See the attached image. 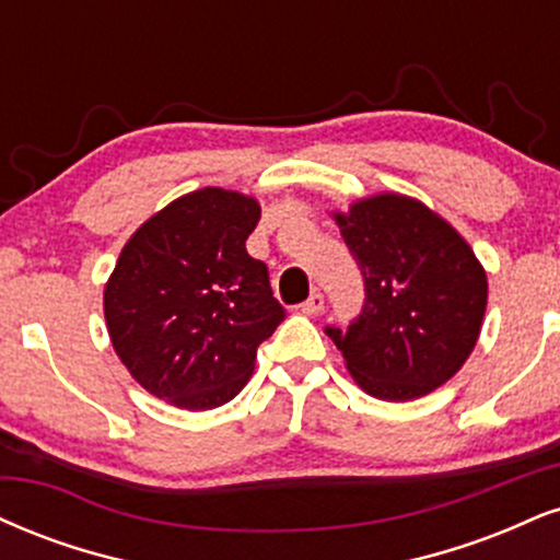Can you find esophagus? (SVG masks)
Segmentation results:
<instances>
[{
    "mask_svg": "<svg viewBox=\"0 0 560 560\" xmlns=\"http://www.w3.org/2000/svg\"><path fill=\"white\" fill-rule=\"evenodd\" d=\"M323 305H326V302H323V294H320V292H313V294H310V298L300 305V313H302V315H318V313H323Z\"/></svg>",
    "mask_w": 560,
    "mask_h": 560,
    "instance_id": "1",
    "label": "esophagus"
}]
</instances>
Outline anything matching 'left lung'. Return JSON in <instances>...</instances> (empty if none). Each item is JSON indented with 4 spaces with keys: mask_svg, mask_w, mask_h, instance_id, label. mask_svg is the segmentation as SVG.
<instances>
[{
    "mask_svg": "<svg viewBox=\"0 0 560 560\" xmlns=\"http://www.w3.org/2000/svg\"><path fill=\"white\" fill-rule=\"evenodd\" d=\"M331 215L365 276V307L345 334H326L365 394L428 396L459 373L480 339L482 262L441 213L409 195H368Z\"/></svg>",
    "mask_w": 560,
    "mask_h": 560,
    "instance_id": "8db88e82",
    "label": "left lung"
}]
</instances>
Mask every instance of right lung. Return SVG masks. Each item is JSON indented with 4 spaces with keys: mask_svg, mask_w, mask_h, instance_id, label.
Listing matches in <instances>:
<instances>
[{
    "mask_svg": "<svg viewBox=\"0 0 560 560\" xmlns=\"http://www.w3.org/2000/svg\"><path fill=\"white\" fill-rule=\"evenodd\" d=\"M253 195L200 187L143 221L104 287L112 347L148 394L187 412L232 401L284 320L266 262L245 242Z\"/></svg>",
    "mask_w": 560,
    "mask_h": 560,
    "instance_id": "right-lung-1",
    "label": "right lung"
}]
</instances>
